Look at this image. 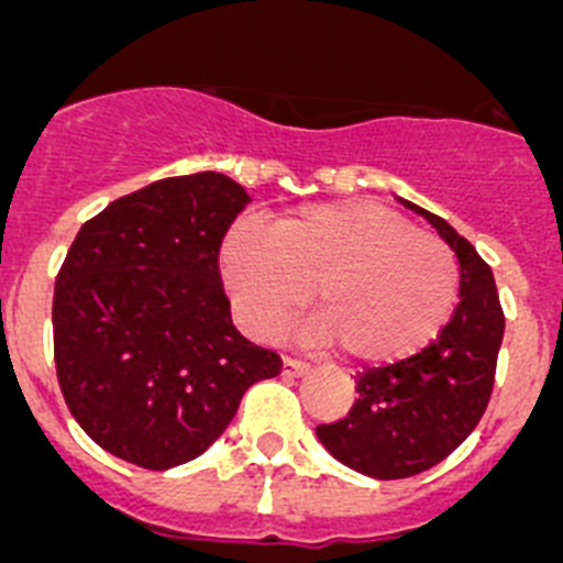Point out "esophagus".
<instances>
[{
  "label": "esophagus",
  "instance_id": "obj_1",
  "mask_svg": "<svg viewBox=\"0 0 563 563\" xmlns=\"http://www.w3.org/2000/svg\"><path fill=\"white\" fill-rule=\"evenodd\" d=\"M302 373H308V364L306 362H297V358L283 356V376H286V378H297V376H302Z\"/></svg>",
  "mask_w": 563,
  "mask_h": 563
}]
</instances>
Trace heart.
Masks as SVG:
<instances>
[{"label":"heart","instance_id":"b5f03b06","mask_svg":"<svg viewBox=\"0 0 563 563\" xmlns=\"http://www.w3.org/2000/svg\"><path fill=\"white\" fill-rule=\"evenodd\" d=\"M221 277L241 325L266 336L308 302L317 344L358 364L415 356L452 319L460 266L452 250L376 201L288 212L272 232L238 224L221 244Z\"/></svg>","mask_w":563,"mask_h":563}]
</instances>
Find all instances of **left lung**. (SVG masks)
Here are the masks:
<instances>
[{"label": "left lung", "instance_id": "1", "mask_svg": "<svg viewBox=\"0 0 563 563\" xmlns=\"http://www.w3.org/2000/svg\"><path fill=\"white\" fill-rule=\"evenodd\" d=\"M460 261V302L438 339L415 356L369 367L356 378V401L317 438L347 468L376 479L415 477L432 468L477 429L494 393L505 333L490 266L440 216L415 207Z\"/></svg>", "mask_w": 563, "mask_h": 563}]
</instances>
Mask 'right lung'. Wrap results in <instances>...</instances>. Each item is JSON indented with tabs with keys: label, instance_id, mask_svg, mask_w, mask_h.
Returning a JSON list of instances; mask_svg holds the SVG:
<instances>
[{
	"label": "right lung",
	"instance_id": "add662e5",
	"mask_svg": "<svg viewBox=\"0 0 563 563\" xmlns=\"http://www.w3.org/2000/svg\"><path fill=\"white\" fill-rule=\"evenodd\" d=\"M250 196L224 174L162 179L111 201L55 277V373L100 449L165 471L221 438L246 389L283 369L238 333L219 272Z\"/></svg>",
	"mask_w": 563,
	"mask_h": 563
}]
</instances>
